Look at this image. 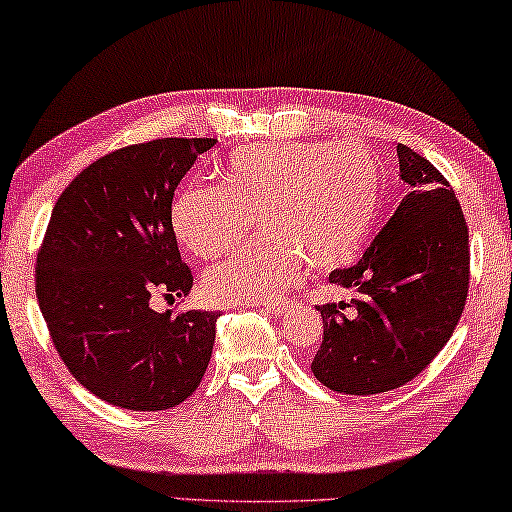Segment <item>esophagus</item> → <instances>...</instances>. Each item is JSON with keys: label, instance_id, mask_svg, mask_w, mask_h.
<instances>
[{"label": "esophagus", "instance_id": "obj_1", "mask_svg": "<svg viewBox=\"0 0 512 512\" xmlns=\"http://www.w3.org/2000/svg\"><path fill=\"white\" fill-rule=\"evenodd\" d=\"M260 307H262L264 312H267V314L283 316V312H286V309L293 307V300H283V302H264V304H260Z\"/></svg>", "mask_w": 512, "mask_h": 512}]
</instances>
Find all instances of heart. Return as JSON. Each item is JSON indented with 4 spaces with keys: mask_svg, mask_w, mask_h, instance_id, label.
Masks as SVG:
<instances>
[{
    "mask_svg": "<svg viewBox=\"0 0 512 512\" xmlns=\"http://www.w3.org/2000/svg\"><path fill=\"white\" fill-rule=\"evenodd\" d=\"M380 200L383 177L366 148L281 141L231 155L222 186H186L170 219L191 255L217 260L260 217L267 238L210 269L203 290L215 302H264L293 288L304 262L328 271L352 260L371 234Z\"/></svg>",
    "mask_w": 512,
    "mask_h": 512,
    "instance_id": "b5f03b06",
    "label": "heart"
}]
</instances>
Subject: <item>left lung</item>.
<instances>
[{
    "mask_svg": "<svg viewBox=\"0 0 512 512\" xmlns=\"http://www.w3.org/2000/svg\"><path fill=\"white\" fill-rule=\"evenodd\" d=\"M406 196L349 269L328 276L349 300L319 307L316 380L342 394L397 390L449 342L470 283L468 224L456 193L430 160L399 144Z\"/></svg>",
    "mask_w": 512,
    "mask_h": 512,
    "instance_id": "obj_1",
    "label": "left lung"
}]
</instances>
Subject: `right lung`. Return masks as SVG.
Segmentation results:
<instances>
[{
	"instance_id": "right-lung-1",
	"label": "right lung",
	"mask_w": 512,
	"mask_h": 512,
	"mask_svg": "<svg viewBox=\"0 0 512 512\" xmlns=\"http://www.w3.org/2000/svg\"><path fill=\"white\" fill-rule=\"evenodd\" d=\"M215 139H155L96 160L70 181L37 255V302L80 385L129 411H165L196 392L217 312L151 309L186 297L191 269L172 231V198Z\"/></svg>"
}]
</instances>
